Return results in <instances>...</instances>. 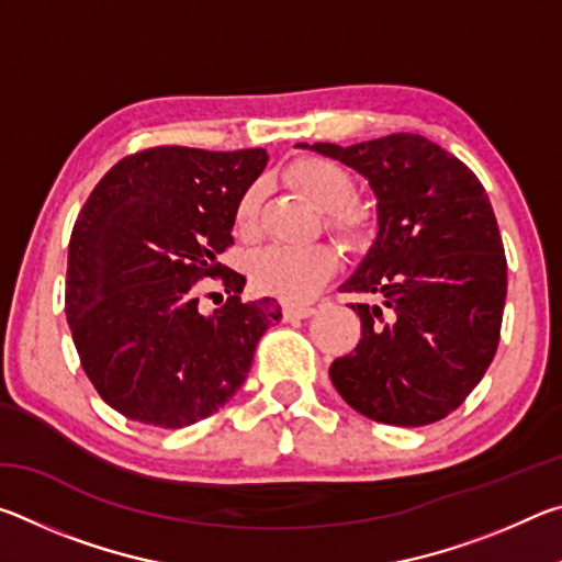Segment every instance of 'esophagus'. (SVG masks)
I'll return each instance as SVG.
<instances>
[{
	"mask_svg": "<svg viewBox=\"0 0 562 562\" xmlns=\"http://www.w3.org/2000/svg\"><path fill=\"white\" fill-rule=\"evenodd\" d=\"M312 315H315V310H312V307H297V304H284V307H282V319L284 322L307 319Z\"/></svg>",
	"mask_w": 562,
	"mask_h": 562,
	"instance_id": "1",
	"label": "esophagus"
}]
</instances>
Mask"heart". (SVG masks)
Instances as JSON below:
<instances>
[{
	"label": "heart",
	"instance_id": "heart-1",
	"mask_svg": "<svg viewBox=\"0 0 562 562\" xmlns=\"http://www.w3.org/2000/svg\"><path fill=\"white\" fill-rule=\"evenodd\" d=\"M292 183L315 203L319 211H327V225L341 240L355 243L367 227V217L359 207L349 205L355 195V180L345 168L327 158H304L294 164ZM260 188L255 186L240 198L235 211V225L240 233H250L258 217ZM335 252L327 245L307 247H262L247 262V274L255 290L284 302H307L335 272Z\"/></svg>",
	"mask_w": 562,
	"mask_h": 562
}]
</instances>
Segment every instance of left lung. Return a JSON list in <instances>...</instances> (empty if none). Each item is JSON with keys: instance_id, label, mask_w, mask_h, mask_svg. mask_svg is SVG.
<instances>
[{"instance_id": "left-lung-1", "label": "left lung", "mask_w": 562, "mask_h": 562, "mask_svg": "<svg viewBox=\"0 0 562 562\" xmlns=\"http://www.w3.org/2000/svg\"><path fill=\"white\" fill-rule=\"evenodd\" d=\"M297 148L357 170L376 195V237L339 290L379 302L351 304L361 339L331 361V384L374 422H439L481 382L501 339L506 255L486 190L416 133Z\"/></svg>"}]
</instances>
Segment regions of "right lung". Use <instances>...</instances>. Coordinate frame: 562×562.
<instances>
[{
  "mask_svg": "<svg viewBox=\"0 0 562 562\" xmlns=\"http://www.w3.org/2000/svg\"><path fill=\"white\" fill-rule=\"evenodd\" d=\"M268 150L158 146L119 160L76 217L66 322L103 402L133 422L183 429L235 396L280 304L243 302V274L217 262ZM224 274L207 316L194 282Z\"/></svg>",
  "mask_w": 562,
  "mask_h": 562,
  "instance_id": "add662e5",
  "label": "right lung"
}]
</instances>
